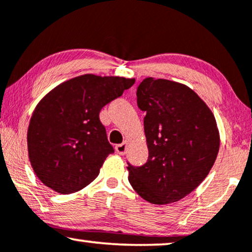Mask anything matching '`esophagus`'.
Segmentation results:
<instances>
[{
	"label": "esophagus",
	"mask_w": 252,
	"mask_h": 252,
	"mask_svg": "<svg viewBox=\"0 0 252 252\" xmlns=\"http://www.w3.org/2000/svg\"><path fill=\"white\" fill-rule=\"evenodd\" d=\"M126 149H128V140H126V142L120 144V145H116V147H115L116 152L119 153L120 156H124L126 152Z\"/></svg>",
	"instance_id": "1"
}]
</instances>
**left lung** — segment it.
Returning a JSON list of instances; mask_svg holds the SVG:
<instances>
[{
  "instance_id": "obj_1",
  "label": "left lung",
  "mask_w": 252,
  "mask_h": 252,
  "mask_svg": "<svg viewBox=\"0 0 252 252\" xmlns=\"http://www.w3.org/2000/svg\"><path fill=\"white\" fill-rule=\"evenodd\" d=\"M149 159L129 165V182L146 202H179L210 173L220 147L212 110L193 90L168 79L147 77L137 89Z\"/></svg>"
}]
</instances>
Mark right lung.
<instances>
[{
  "mask_svg": "<svg viewBox=\"0 0 252 252\" xmlns=\"http://www.w3.org/2000/svg\"><path fill=\"white\" fill-rule=\"evenodd\" d=\"M135 84V78L73 77L54 87L33 110L29 160L38 179L58 193L82 190L99 175L113 146L99 113Z\"/></svg>",
  "mask_w": 252,
  "mask_h": 252,
  "instance_id": "right-lung-1",
  "label": "right lung"
}]
</instances>
